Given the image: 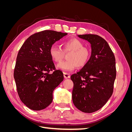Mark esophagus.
I'll return each mask as SVG.
<instances>
[{
	"instance_id": "34e87169",
	"label": "esophagus",
	"mask_w": 132,
	"mask_h": 132,
	"mask_svg": "<svg viewBox=\"0 0 132 132\" xmlns=\"http://www.w3.org/2000/svg\"><path fill=\"white\" fill-rule=\"evenodd\" d=\"M64 77L65 79H68L70 77V75L68 73H64Z\"/></svg>"
}]
</instances>
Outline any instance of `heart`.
Wrapping results in <instances>:
<instances>
[{"mask_svg": "<svg viewBox=\"0 0 132 132\" xmlns=\"http://www.w3.org/2000/svg\"><path fill=\"white\" fill-rule=\"evenodd\" d=\"M62 50L55 46H52L49 50L50 55L55 62L62 61L64 53L70 52L68 61L62 62L57 65L60 70L69 71L73 70L76 66L81 68L89 62L91 52L87 47H84L83 43L77 38H71L62 43Z\"/></svg>", "mask_w": 132, "mask_h": 132, "instance_id": "heart-1", "label": "heart"}]
</instances>
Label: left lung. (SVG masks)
I'll return each instance as SVG.
<instances>
[{
    "instance_id": "left-lung-1",
    "label": "left lung",
    "mask_w": 132,
    "mask_h": 132,
    "mask_svg": "<svg viewBox=\"0 0 132 132\" xmlns=\"http://www.w3.org/2000/svg\"><path fill=\"white\" fill-rule=\"evenodd\" d=\"M78 36L91 44L89 62L71 76L74 83L72 99L75 106L85 113H93L104 106L112 95L116 77V60L109 44L98 35Z\"/></svg>"
}]
</instances>
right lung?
I'll use <instances>...</instances> for the list:
<instances>
[{"label":"right lung","instance_id":"obj_1","mask_svg":"<svg viewBox=\"0 0 132 132\" xmlns=\"http://www.w3.org/2000/svg\"><path fill=\"white\" fill-rule=\"evenodd\" d=\"M67 35L52 30L39 32L28 38L19 51L14 77L20 98L31 110L39 111L48 106L54 90L63 80L62 71L55 69L49 50Z\"/></svg>","mask_w":132,"mask_h":132}]
</instances>
